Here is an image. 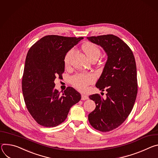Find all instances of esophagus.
Listing matches in <instances>:
<instances>
[{
  "label": "esophagus",
  "instance_id": "1",
  "mask_svg": "<svg viewBox=\"0 0 158 158\" xmlns=\"http://www.w3.org/2000/svg\"><path fill=\"white\" fill-rule=\"evenodd\" d=\"M89 98L88 95H86L85 94H81V100H88Z\"/></svg>",
  "mask_w": 158,
  "mask_h": 158
}]
</instances>
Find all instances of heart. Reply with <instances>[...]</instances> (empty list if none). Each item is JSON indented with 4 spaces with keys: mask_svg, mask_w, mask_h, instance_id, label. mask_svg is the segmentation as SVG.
<instances>
[{
    "mask_svg": "<svg viewBox=\"0 0 158 158\" xmlns=\"http://www.w3.org/2000/svg\"><path fill=\"white\" fill-rule=\"evenodd\" d=\"M82 49L90 60L93 59H98L100 55V50L99 48L93 43H86L82 46ZM74 50L70 49L65 55L64 62L66 66L69 64L70 59L73 54ZM95 77L92 74H78L72 77V81L73 84L80 90H85L88 85L93 83Z\"/></svg>",
    "mask_w": 158,
    "mask_h": 158,
    "instance_id": "1",
    "label": "heart"
}]
</instances>
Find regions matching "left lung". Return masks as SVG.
<instances>
[{"label": "left lung", "mask_w": 158, "mask_h": 158, "mask_svg": "<svg viewBox=\"0 0 158 158\" xmlns=\"http://www.w3.org/2000/svg\"><path fill=\"white\" fill-rule=\"evenodd\" d=\"M100 46L107 56L96 87L107 92L106 98L98 94L89 98L96 107L89 114L91 126L102 132H108L120 126L131 112L137 94V69L131 48L113 34L86 38Z\"/></svg>", "instance_id": "8db88e82"}]
</instances>
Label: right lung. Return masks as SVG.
<instances>
[{
  "label": "right lung",
  "instance_id": "add662e5",
  "mask_svg": "<svg viewBox=\"0 0 158 158\" xmlns=\"http://www.w3.org/2000/svg\"><path fill=\"white\" fill-rule=\"evenodd\" d=\"M83 37L46 36L29 49L25 61L22 89L26 107L39 124L56 127L66 118L81 95L72 87L61 94L55 89L56 77L64 70V57Z\"/></svg>",
  "mask_w": 158,
  "mask_h": 158
}]
</instances>
